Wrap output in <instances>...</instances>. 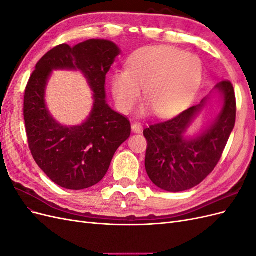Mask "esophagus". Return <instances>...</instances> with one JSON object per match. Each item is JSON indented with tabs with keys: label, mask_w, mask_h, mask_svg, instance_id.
I'll return each mask as SVG.
<instances>
[{
	"label": "esophagus",
	"mask_w": 256,
	"mask_h": 256,
	"mask_svg": "<svg viewBox=\"0 0 256 256\" xmlns=\"http://www.w3.org/2000/svg\"><path fill=\"white\" fill-rule=\"evenodd\" d=\"M132 131L134 134H141L142 132V125L140 122H134L132 124Z\"/></svg>",
	"instance_id": "esophagus-1"
}]
</instances>
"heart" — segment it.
I'll list each match as a JSON object with an SVG mask.
<instances>
[{
    "instance_id": "1",
    "label": "heart",
    "mask_w": 256,
    "mask_h": 256,
    "mask_svg": "<svg viewBox=\"0 0 256 256\" xmlns=\"http://www.w3.org/2000/svg\"><path fill=\"white\" fill-rule=\"evenodd\" d=\"M203 74V63L196 54L166 46L146 47L131 56L127 70L114 74L113 97L118 109L127 114L144 88L146 109L159 118H171L191 102Z\"/></svg>"
}]
</instances>
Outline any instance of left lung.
Masks as SVG:
<instances>
[{
    "label": "left lung",
    "instance_id": "8db88e82",
    "mask_svg": "<svg viewBox=\"0 0 256 256\" xmlns=\"http://www.w3.org/2000/svg\"><path fill=\"white\" fill-rule=\"evenodd\" d=\"M223 97V109L212 125L196 138L184 136L206 99L175 118L150 124L144 129L147 141L145 168L150 180L162 190L180 192L202 182L210 174L226 148L235 126L236 97L233 84L224 80L216 85Z\"/></svg>",
    "mask_w": 256,
    "mask_h": 256
}]
</instances>
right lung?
I'll return each mask as SVG.
<instances>
[{"label":"right lung","instance_id":"add662e5","mask_svg":"<svg viewBox=\"0 0 256 256\" xmlns=\"http://www.w3.org/2000/svg\"><path fill=\"white\" fill-rule=\"evenodd\" d=\"M120 54L118 46L90 40L70 47L58 44L38 60L24 92L30 150L50 180L69 190H82L102 180L118 147L130 136L129 120L106 104V74ZM53 68H78L94 92L90 118L80 126H62L45 108L44 90Z\"/></svg>","mask_w":256,"mask_h":256}]
</instances>
